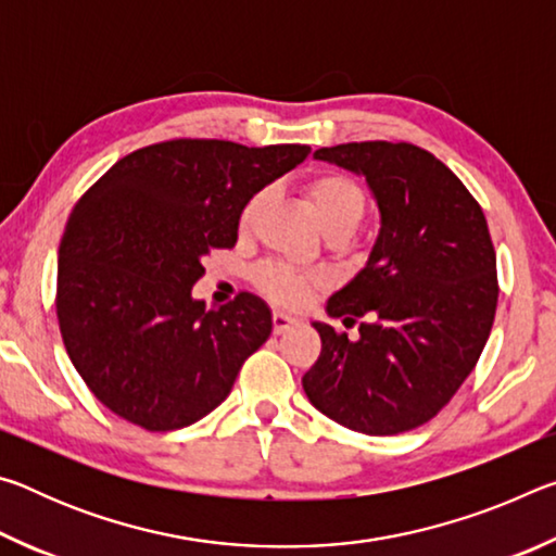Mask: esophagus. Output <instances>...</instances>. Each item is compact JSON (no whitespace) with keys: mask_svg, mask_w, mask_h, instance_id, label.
Wrapping results in <instances>:
<instances>
[{"mask_svg":"<svg viewBox=\"0 0 556 556\" xmlns=\"http://www.w3.org/2000/svg\"><path fill=\"white\" fill-rule=\"evenodd\" d=\"M296 324V318L294 316H289V314H285V312H275L271 314V328H275V333L279 336V333H285V331H289L291 326Z\"/></svg>","mask_w":556,"mask_h":556,"instance_id":"34e87169","label":"esophagus"}]
</instances>
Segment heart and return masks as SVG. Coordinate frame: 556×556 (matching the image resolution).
<instances>
[{
  "label": "heart",
  "instance_id": "1",
  "mask_svg": "<svg viewBox=\"0 0 556 556\" xmlns=\"http://www.w3.org/2000/svg\"><path fill=\"white\" fill-rule=\"evenodd\" d=\"M306 195L314 205L318 225H321L328 238H336V235L345 238V235H351L355 225L363 220L365 211H368V195H365L361 184L345 174L316 176L306 186ZM262 201H265V195L255 193L244 203L240 213L242 230H248L252 220H255ZM252 279H255V287L262 294L279 306H299L318 287V277L306 275V271L291 267L287 262H265V265L255 269Z\"/></svg>",
  "mask_w": 556,
  "mask_h": 556
}]
</instances>
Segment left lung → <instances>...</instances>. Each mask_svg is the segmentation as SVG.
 I'll use <instances>...</instances> for the list:
<instances>
[{
  "mask_svg": "<svg viewBox=\"0 0 556 556\" xmlns=\"http://www.w3.org/2000/svg\"><path fill=\"white\" fill-rule=\"evenodd\" d=\"M324 162L363 174L382 215L368 265L328 299L361 338L326 324L301 384L318 412L370 437L427 425L476 368L497 308L495 248L460 178L407 142L324 147Z\"/></svg>",
  "mask_w": 556,
  "mask_h": 556,
  "instance_id": "8db88e82",
  "label": "left lung"
}]
</instances>
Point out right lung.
<instances>
[{
    "label": "right lung",
    "mask_w": 556,
    "mask_h": 556,
    "mask_svg": "<svg viewBox=\"0 0 556 556\" xmlns=\"http://www.w3.org/2000/svg\"><path fill=\"white\" fill-rule=\"evenodd\" d=\"M308 152L168 139L122 156L80 195L59 248L55 314L75 370L110 412L172 431L228 397L271 314L250 291L205 308L191 287L205 255L235 248L244 203Z\"/></svg>",
    "instance_id": "add662e5"
}]
</instances>
